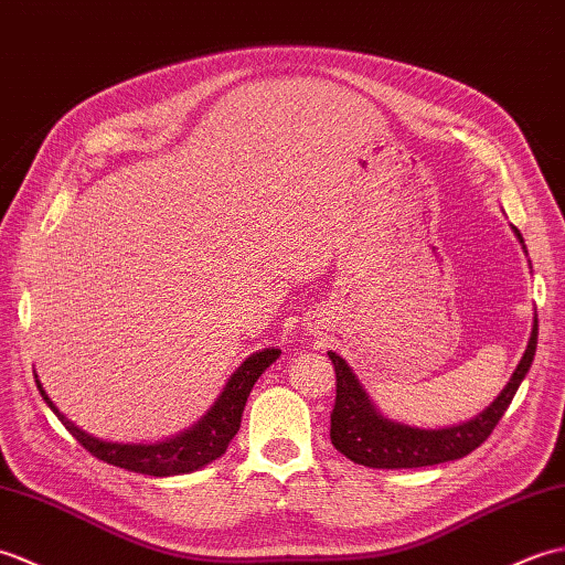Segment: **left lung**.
Segmentation results:
<instances>
[{
  "mask_svg": "<svg viewBox=\"0 0 565 565\" xmlns=\"http://www.w3.org/2000/svg\"><path fill=\"white\" fill-rule=\"evenodd\" d=\"M518 239L522 242L520 232ZM536 335L539 321L534 319L527 350H524L515 374H512L508 386L500 392L493 404L473 420L443 430L408 428V425L384 418L372 406L370 396L355 380L353 370L345 365V360L341 355L329 353L335 370V404L331 411L333 447L350 461L372 469H418L467 457L488 440V435L495 430L498 420L503 418L512 396L520 388V382L532 367L536 353Z\"/></svg>",
  "mask_w": 565,
  "mask_h": 565,
  "instance_id": "obj_1",
  "label": "left lung"
}]
</instances>
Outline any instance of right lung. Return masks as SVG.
<instances>
[{"label": "right lung", "instance_id": "right-lung-1", "mask_svg": "<svg viewBox=\"0 0 565 565\" xmlns=\"http://www.w3.org/2000/svg\"><path fill=\"white\" fill-rule=\"evenodd\" d=\"M278 355H280L278 348H266L260 350V353L250 355L244 365L232 374V380L227 382V386H224L217 404L210 408L207 416L200 420L195 428L185 430L183 435H177L173 440L157 443V445H118V443L98 440V437L84 433L70 418L62 416L53 401H50L47 394L43 392L41 382L35 380V384H38V392H41V396L45 398V404L53 408V413L60 418V423L65 425L74 440H77L86 452H92L96 459L135 473L177 476V473H188L205 467V463H210L212 459H217L227 452L232 437L242 425V413H244L250 388H254L263 370L278 360Z\"/></svg>", "mask_w": 565, "mask_h": 565}]
</instances>
